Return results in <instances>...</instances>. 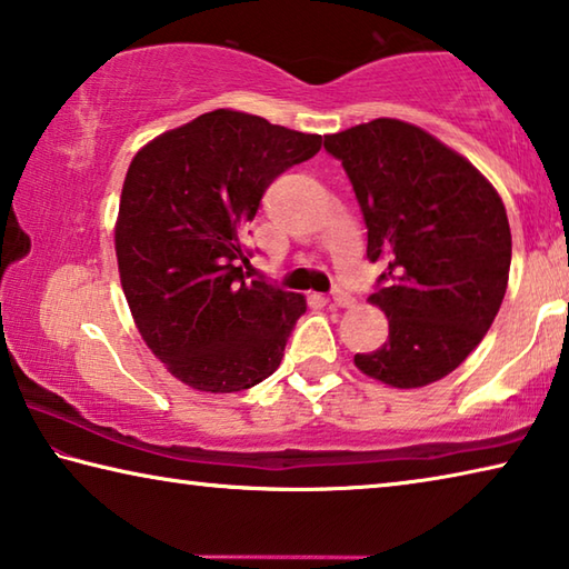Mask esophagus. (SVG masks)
I'll list each match as a JSON object with an SVG mask.
<instances>
[{"label": "esophagus", "instance_id": "1", "mask_svg": "<svg viewBox=\"0 0 569 569\" xmlns=\"http://www.w3.org/2000/svg\"><path fill=\"white\" fill-rule=\"evenodd\" d=\"M331 301L341 308H349V306H353V296L349 291H343V288H333Z\"/></svg>", "mask_w": 569, "mask_h": 569}]
</instances>
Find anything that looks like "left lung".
Here are the masks:
<instances>
[{
	"instance_id": "8db88e82",
	"label": "left lung",
	"mask_w": 569,
	"mask_h": 569,
	"mask_svg": "<svg viewBox=\"0 0 569 569\" xmlns=\"http://www.w3.org/2000/svg\"><path fill=\"white\" fill-rule=\"evenodd\" d=\"M349 176L369 246L383 261L377 293L389 339L353 363L397 389L445 379L492 326L512 261L502 198L467 158L417 124L379 118L326 134Z\"/></svg>"
}]
</instances>
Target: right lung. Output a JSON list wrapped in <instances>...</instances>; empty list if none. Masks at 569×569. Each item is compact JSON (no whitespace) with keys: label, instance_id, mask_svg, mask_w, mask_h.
I'll list each match as a JSON object with an SVG mask.
<instances>
[{"label":"right lung","instance_id":"right-lung-1","mask_svg":"<svg viewBox=\"0 0 569 569\" xmlns=\"http://www.w3.org/2000/svg\"><path fill=\"white\" fill-rule=\"evenodd\" d=\"M321 150V134L213 110L158 134L124 176L114 250L134 326L172 377L243 391L281 366L301 293L246 281V226L268 186Z\"/></svg>","mask_w":569,"mask_h":569}]
</instances>
